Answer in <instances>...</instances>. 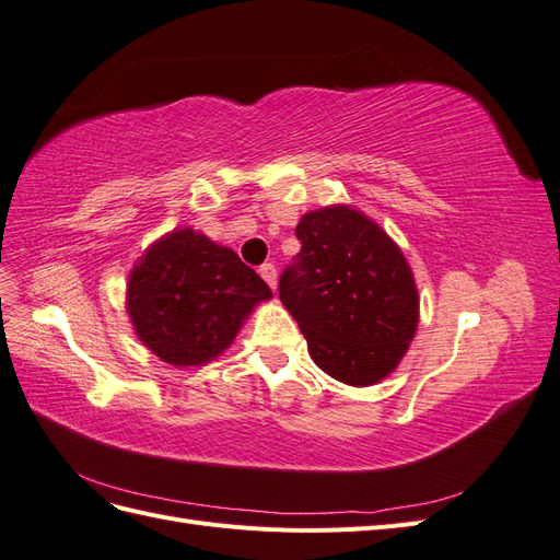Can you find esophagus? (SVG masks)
<instances>
[{"label":"esophagus","instance_id":"34e87169","mask_svg":"<svg viewBox=\"0 0 560 560\" xmlns=\"http://www.w3.org/2000/svg\"><path fill=\"white\" fill-rule=\"evenodd\" d=\"M259 273H261V278L268 282L270 290H276V287H278V268H276L273 264H264V266L259 268Z\"/></svg>","mask_w":560,"mask_h":560}]
</instances>
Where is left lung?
Instances as JSON below:
<instances>
[{
	"instance_id": "obj_1",
	"label": "left lung",
	"mask_w": 560,
	"mask_h": 560,
	"mask_svg": "<svg viewBox=\"0 0 560 560\" xmlns=\"http://www.w3.org/2000/svg\"><path fill=\"white\" fill-rule=\"evenodd\" d=\"M299 261L280 278V301L299 322L313 362L366 387L387 378L418 329L420 296L399 245L354 206L301 217Z\"/></svg>"
}]
</instances>
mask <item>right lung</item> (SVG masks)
Segmentation results:
<instances>
[{
    "instance_id": "obj_1",
    "label": "right lung",
    "mask_w": 560,
    "mask_h": 560,
    "mask_svg": "<svg viewBox=\"0 0 560 560\" xmlns=\"http://www.w3.org/2000/svg\"><path fill=\"white\" fill-rule=\"evenodd\" d=\"M270 299L273 292L238 254L191 226L151 243L126 282L135 336L175 369L217 360Z\"/></svg>"
}]
</instances>
